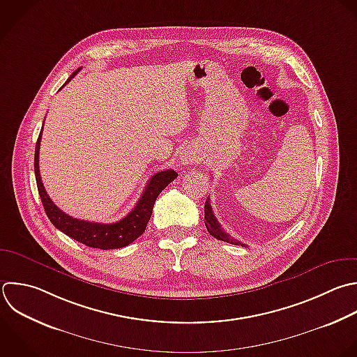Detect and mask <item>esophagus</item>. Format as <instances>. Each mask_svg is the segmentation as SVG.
<instances>
[{
  "mask_svg": "<svg viewBox=\"0 0 357 357\" xmlns=\"http://www.w3.org/2000/svg\"><path fill=\"white\" fill-rule=\"evenodd\" d=\"M180 158H181V162H183L184 165H194V163H198V160H199L198 153H197L195 151H192L191 148L184 149V151L181 152Z\"/></svg>",
  "mask_w": 357,
  "mask_h": 357,
  "instance_id": "1",
  "label": "esophagus"
}]
</instances>
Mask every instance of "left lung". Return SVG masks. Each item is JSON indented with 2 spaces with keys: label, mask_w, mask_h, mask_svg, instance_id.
I'll list each match as a JSON object with an SVG mask.
<instances>
[{
  "label": "left lung",
  "mask_w": 357,
  "mask_h": 357,
  "mask_svg": "<svg viewBox=\"0 0 357 357\" xmlns=\"http://www.w3.org/2000/svg\"><path fill=\"white\" fill-rule=\"evenodd\" d=\"M204 211H205V226H206V230L209 231V234H211V236H213V237H215V238H218V240H222V241L230 243V244L244 245V247H245V244H243V243L237 241L236 238H233L231 236H229V234L222 229L220 223L218 222L216 216H215V215H213V212H212V206H211L209 198H206V201H205V208H204Z\"/></svg>",
  "instance_id": "8db88e82"
}]
</instances>
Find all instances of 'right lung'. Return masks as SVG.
Returning <instances> with one entry per match:
<instances>
[{
    "mask_svg": "<svg viewBox=\"0 0 357 357\" xmlns=\"http://www.w3.org/2000/svg\"><path fill=\"white\" fill-rule=\"evenodd\" d=\"M79 70L81 68L74 71L73 75L67 79V82L63 86H66L78 74ZM42 132H43V127L39 134L36 149H35V176H36L39 195L42 198V204L45 206V211L50 222L64 234L92 248H100V250L121 248L131 244L134 240H137L146 229V225L151 219L158 195L177 177V173L172 169L155 173L149 178L148 185L141 199L135 205V208L126 218H123L116 223H96V222L75 219L67 215L66 212H63L50 199L42 183V177L39 172V151H40Z\"/></svg>",
    "mask_w": 357,
    "mask_h": 357,
    "instance_id": "right-lung-1",
    "label": "right lung"
}]
</instances>
